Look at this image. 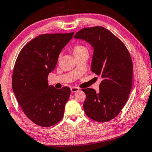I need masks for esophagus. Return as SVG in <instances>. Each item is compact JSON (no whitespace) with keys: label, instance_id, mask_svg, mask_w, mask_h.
<instances>
[{"label":"esophagus","instance_id":"obj_1","mask_svg":"<svg viewBox=\"0 0 152 152\" xmlns=\"http://www.w3.org/2000/svg\"><path fill=\"white\" fill-rule=\"evenodd\" d=\"M79 91V88L78 87H73L71 88V91L72 93H75V92H77Z\"/></svg>","mask_w":152,"mask_h":152}]
</instances>
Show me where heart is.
<instances>
[{"instance_id":"heart-1","label":"heart","mask_w":152,"mask_h":152,"mask_svg":"<svg viewBox=\"0 0 152 152\" xmlns=\"http://www.w3.org/2000/svg\"><path fill=\"white\" fill-rule=\"evenodd\" d=\"M85 51H87V49H86V47L83 46L81 45H78L75 46L73 48V53L74 55L75 54H79V53H83Z\"/></svg>"}]
</instances>
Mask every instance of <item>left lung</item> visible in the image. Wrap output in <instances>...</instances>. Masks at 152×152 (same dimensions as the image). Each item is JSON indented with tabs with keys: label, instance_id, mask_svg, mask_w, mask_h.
Wrapping results in <instances>:
<instances>
[{
	"label": "left lung",
	"instance_id": "8db88e82",
	"mask_svg": "<svg viewBox=\"0 0 152 152\" xmlns=\"http://www.w3.org/2000/svg\"><path fill=\"white\" fill-rule=\"evenodd\" d=\"M74 37L94 48L91 71L103 79L99 93L91 88L82 89L86 95L85 113L95 121H110L120 113L131 92V56L123 42L103 26L84 28Z\"/></svg>",
	"mask_w": 152,
	"mask_h": 152
}]
</instances>
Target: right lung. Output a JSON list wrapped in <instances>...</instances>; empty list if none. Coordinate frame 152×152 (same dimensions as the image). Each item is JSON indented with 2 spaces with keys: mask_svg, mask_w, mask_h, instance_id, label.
Segmentation results:
<instances>
[{
  "mask_svg": "<svg viewBox=\"0 0 152 152\" xmlns=\"http://www.w3.org/2000/svg\"><path fill=\"white\" fill-rule=\"evenodd\" d=\"M73 34H41L24 46L16 60L12 79L13 92L26 117L39 126H52L63 118L70 88L57 89L49 86L47 77Z\"/></svg>",
  "mask_w": 152,
  "mask_h": 152,
  "instance_id": "obj_1",
  "label": "right lung"
}]
</instances>
